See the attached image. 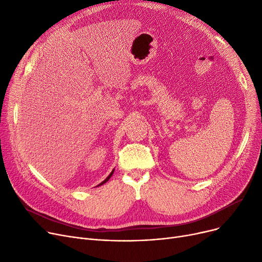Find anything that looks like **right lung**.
Here are the masks:
<instances>
[{
	"label": "right lung",
	"mask_w": 262,
	"mask_h": 262,
	"mask_svg": "<svg viewBox=\"0 0 262 262\" xmlns=\"http://www.w3.org/2000/svg\"><path fill=\"white\" fill-rule=\"evenodd\" d=\"M113 174H114V171H113V172H112V173H110V174H109V175H108V177H107V178H106V180H105V181H104V182H102V183H101V184H100V185H99V186H101V185H103V184H105V183H106V182H108V181H109V178H110V177H112V175H113Z\"/></svg>",
	"instance_id": "1"
}]
</instances>
